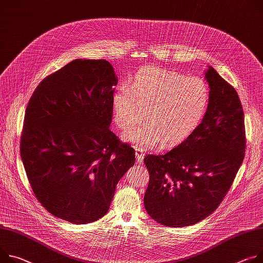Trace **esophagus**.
<instances>
[{"label":"esophagus","instance_id":"obj_1","mask_svg":"<svg viewBox=\"0 0 263 263\" xmlns=\"http://www.w3.org/2000/svg\"><path fill=\"white\" fill-rule=\"evenodd\" d=\"M135 154H136L137 161L138 162H142V160H144V157H145L144 150H142L141 148H135Z\"/></svg>","mask_w":263,"mask_h":263}]
</instances>
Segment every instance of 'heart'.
Instances as JSON below:
<instances>
[{
	"mask_svg": "<svg viewBox=\"0 0 263 263\" xmlns=\"http://www.w3.org/2000/svg\"><path fill=\"white\" fill-rule=\"evenodd\" d=\"M208 105L205 83L196 77L183 76L159 68L139 72L130 91L121 90L114 98L116 119L122 129L137 124L145 110L152 121L127 133L129 139L142 147H152L162 135L180 141L201 122Z\"/></svg>",
	"mask_w": 263,
	"mask_h": 263,
	"instance_id": "1",
	"label": "heart"
}]
</instances>
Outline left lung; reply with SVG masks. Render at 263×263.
Segmentation results:
<instances>
[{
	"mask_svg": "<svg viewBox=\"0 0 263 263\" xmlns=\"http://www.w3.org/2000/svg\"><path fill=\"white\" fill-rule=\"evenodd\" d=\"M205 80L210 97L202 122L171 151L144 158L150 174L145 208L163 226H192L208 217L223 200L245 158L238 93L212 67Z\"/></svg>",
	"mask_w": 263,
	"mask_h": 263,
	"instance_id": "8db88e82",
	"label": "left lung"
}]
</instances>
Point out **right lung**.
<instances>
[{"label": "right lung", "mask_w": 263, "mask_h": 263, "mask_svg": "<svg viewBox=\"0 0 263 263\" xmlns=\"http://www.w3.org/2000/svg\"><path fill=\"white\" fill-rule=\"evenodd\" d=\"M117 78L106 60H74L29 100L21 158L36 199L76 224L102 218L135 150L110 129Z\"/></svg>", "instance_id": "add662e5"}]
</instances>
